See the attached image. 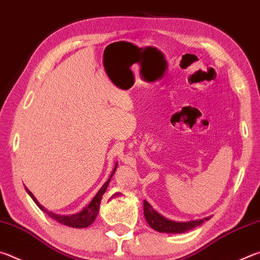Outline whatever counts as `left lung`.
I'll return each instance as SVG.
<instances>
[{"mask_svg": "<svg viewBox=\"0 0 260 260\" xmlns=\"http://www.w3.org/2000/svg\"><path fill=\"white\" fill-rule=\"evenodd\" d=\"M143 210H144V217H146L147 222L150 225L152 230L160 233H170V234L188 232L192 230V228L202 225L205 220L210 219V217H206L204 219L191 220V221H187V222L172 221V220L166 219L159 213H157L147 201L143 202Z\"/></svg>", "mask_w": 260, "mask_h": 260, "instance_id": "8db88e82", "label": "left lung"}]
</instances>
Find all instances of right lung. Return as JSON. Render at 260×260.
<instances>
[{
	"label": "right lung",
	"instance_id": "1",
	"mask_svg": "<svg viewBox=\"0 0 260 260\" xmlns=\"http://www.w3.org/2000/svg\"><path fill=\"white\" fill-rule=\"evenodd\" d=\"M117 165L118 162H116V166H114V169L112 171L111 175H110V178L107 182H105L101 189L99 190V192L96 193L95 197L89 204H88L86 208H83V210L81 212L76 213V214H71V215H59V214H55L50 212V211H47L45 208L41 204H39V202L35 200V197L33 196V193L30 192L27 188H26V191L28 192V195L32 197V200L37 203V205L40 208L43 212H46L48 215H49L50 218H52L56 221H58L60 223H63L65 226H69V227H73V228H86L89 225H91L95 221L96 217H98L99 214V211H100V203H101V200H102V196L103 193L107 190V188L109 186V182L110 180H111L112 175L116 172V169H117Z\"/></svg>",
	"mask_w": 260,
	"mask_h": 260
}]
</instances>
